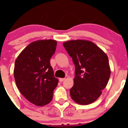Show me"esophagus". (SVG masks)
Returning a JSON list of instances; mask_svg holds the SVG:
<instances>
[{
  "mask_svg": "<svg viewBox=\"0 0 128 128\" xmlns=\"http://www.w3.org/2000/svg\"><path fill=\"white\" fill-rule=\"evenodd\" d=\"M64 80H65V78H60L59 79L60 82H62L64 81Z\"/></svg>",
  "mask_w": 128,
  "mask_h": 128,
  "instance_id": "1",
  "label": "esophagus"
}]
</instances>
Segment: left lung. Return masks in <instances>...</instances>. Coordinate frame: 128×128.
I'll return each mask as SVG.
<instances>
[{"label":"left lung","mask_w":128,"mask_h":128,"mask_svg":"<svg viewBox=\"0 0 128 128\" xmlns=\"http://www.w3.org/2000/svg\"><path fill=\"white\" fill-rule=\"evenodd\" d=\"M75 66L74 84L70 96L80 105H88L102 94L111 70L106 54L92 42L70 40L63 43Z\"/></svg>","instance_id":"left-lung-1"}]
</instances>
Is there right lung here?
Instances as JSON below:
<instances>
[{
  "instance_id": "obj_1",
  "label": "right lung",
  "mask_w": 128,
  "mask_h": 128,
  "mask_svg": "<svg viewBox=\"0 0 128 128\" xmlns=\"http://www.w3.org/2000/svg\"><path fill=\"white\" fill-rule=\"evenodd\" d=\"M56 41L42 40L31 42L15 61L16 86L28 100L42 106L51 102L58 83L50 60L55 52Z\"/></svg>"
}]
</instances>
